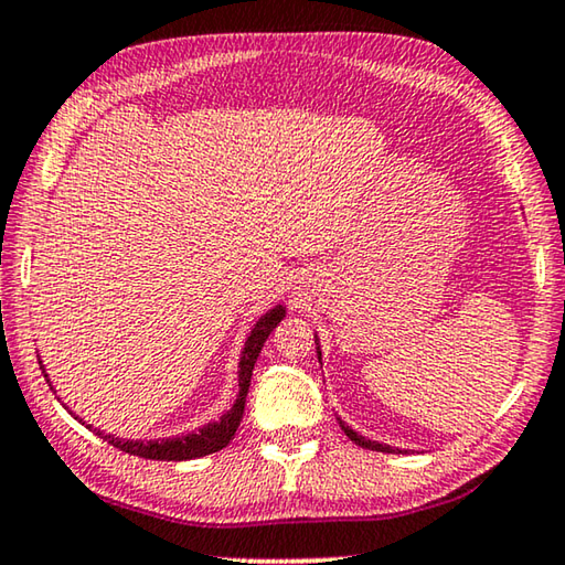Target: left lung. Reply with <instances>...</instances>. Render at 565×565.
<instances>
[{
  "mask_svg": "<svg viewBox=\"0 0 565 565\" xmlns=\"http://www.w3.org/2000/svg\"><path fill=\"white\" fill-rule=\"evenodd\" d=\"M319 341V339H317ZM317 356H319V361H321V349H319V343H317ZM339 424H341V428H343V434H347L353 444H359L361 448H371V451H381V454H396L398 448H394V446H386V444H379V441H369V438H363L361 434H356L353 431L351 426H347L343 424V420L339 418ZM401 454V451H398Z\"/></svg>",
  "mask_w": 565,
  "mask_h": 565,
  "instance_id": "obj_1",
  "label": "left lung"
}]
</instances>
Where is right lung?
I'll use <instances>...</instances> for the list:
<instances>
[{
  "label": "right lung",
  "mask_w": 565,
  "mask_h": 565,
  "mask_svg": "<svg viewBox=\"0 0 565 565\" xmlns=\"http://www.w3.org/2000/svg\"><path fill=\"white\" fill-rule=\"evenodd\" d=\"M284 317H286V309L279 303V306H274V309L266 311L264 317L254 323L252 333L246 337L242 359H238L236 401H234V406L228 408L218 420H212V424L202 426L199 431L181 434L174 438H154V441H124V438H114L111 434H102L99 428H94V431H97V436L104 438V441H109L114 448H119V451L139 456V458H151V461H191V458H202V456L222 451V448L234 438L238 424H242L248 384H252V371H254L256 359H259L264 341L269 339V333L276 329V323H279ZM40 366H42V361H40ZM44 379H46V371H44ZM74 418H79V416H74ZM87 428H92V426L87 424Z\"/></svg>",
  "instance_id": "right-lung-1"
}]
</instances>
